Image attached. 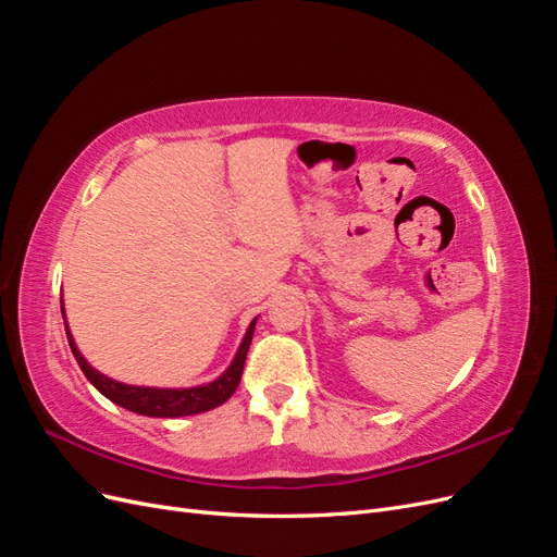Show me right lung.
Masks as SVG:
<instances>
[{
    "mask_svg": "<svg viewBox=\"0 0 557 557\" xmlns=\"http://www.w3.org/2000/svg\"><path fill=\"white\" fill-rule=\"evenodd\" d=\"M62 315H64V309H62ZM64 330H66V339H70L74 358H76L78 367L83 369V374L88 376V381L104 397H109L115 404H121L123 409L141 413V416L178 418V416H193V413H201V411L221 407L223 401H227L234 395V391H237V385L242 381V374H244V362L248 356L252 332H256V320L248 325V332L237 350V356H234L232 364L225 369V374L218 376L215 381H211L207 385H197V387H144V385L117 383L104 374H99L97 369H92L86 362V358L81 356L76 344H74V336H72L70 327H66V320H64Z\"/></svg>",
    "mask_w": 557,
    "mask_h": 557,
    "instance_id": "obj_1",
    "label": "right lung"
}]
</instances>
